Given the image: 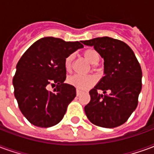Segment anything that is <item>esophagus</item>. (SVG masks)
Listing matches in <instances>:
<instances>
[{"mask_svg":"<svg viewBox=\"0 0 154 154\" xmlns=\"http://www.w3.org/2000/svg\"><path fill=\"white\" fill-rule=\"evenodd\" d=\"M82 91H80V90H78V89H77V96H80L81 93H82Z\"/></svg>","mask_w":154,"mask_h":154,"instance_id":"34e87169","label":"esophagus"}]
</instances>
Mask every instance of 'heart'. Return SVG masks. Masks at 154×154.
I'll return each mask as SVG.
<instances>
[{
	"label": "heart",
	"instance_id": "obj_1",
	"mask_svg": "<svg viewBox=\"0 0 154 154\" xmlns=\"http://www.w3.org/2000/svg\"><path fill=\"white\" fill-rule=\"evenodd\" d=\"M84 57L89 61L91 63L97 65L100 60V55L97 51L92 48H89L83 52ZM74 56L72 54L68 55L64 60V67L67 72H70L72 67ZM67 82L71 86L76 87L78 90H87L94 86L97 82V77L92 75L82 76V75H73L67 78Z\"/></svg>",
	"mask_w": 154,
	"mask_h": 154
}]
</instances>
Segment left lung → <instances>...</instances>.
<instances>
[{
    "label": "left lung",
    "instance_id": "8db88e82",
    "mask_svg": "<svg viewBox=\"0 0 154 154\" xmlns=\"http://www.w3.org/2000/svg\"><path fill=\"white\" fill-rule=\"evenodd\" d=\"M93 46L103 57L105 76L89 91L91 100L85 113L91 122L104 128H115L127 121L139 102L142 70L128 44L110 37L82 41ZM103 91L104 95L98 93Z\"/></svg>",
    "mask_w": 154,
    "mask_h": 154
}]
</instances>
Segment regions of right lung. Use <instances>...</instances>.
I'll use <instances>...</instances> for the list:
<instances>
[{"label":"right lung","mask_w":154,"mask_h":154,"mask_svg":"<svg viewBox=\"0 0 154 154\" xmlns=\"http://www.w3.org/2000/svg\"><path fill=\"white\" fill-rule=\"evenodd\" d=\"M81 42H66L54 37L40 38L19 60L13 77L14 94L20 110L32 125L48 128L63 118L76 97V88L64 83L67 74L64 60L83 47ZM55 85L53 92L47 90Z\"/></svg>","instance_id":"obj_1"}]
</instances>
